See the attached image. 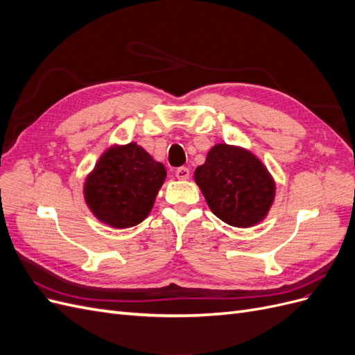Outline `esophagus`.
Here are the masks:
<instances>
[{"label": "esophagus", "instance_id": "obj_1", "mask_svg": "<svg viewBox=\"0 0 355 355\" xmlns=\"http://www.w3.org/2000/svg\"><path fill=\"white\" fill-rule=\"evenodd\" d=\"M175 175L179 180H187V179H189V168L188 167H179V168H176Z\"/></svg>", "mask_w": 355, "mask_h": 355}]
</instances>
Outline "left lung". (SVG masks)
Listing matches in <instances>:
<instances>
[{
    "instance_id": "1",
    "label": "left lung",
    "mask_w": 355,
    "mask_h": 355,
    "mask_svg": "<svg viewBox=\"0 0 355 355\" xmlns=\"http://www.w3.org/2000/svg\"><path fill=\"white\" fill-rule=\"evenodd\" d=\"M210 210L231 227L249 228L265 219L275 182L262 161L244 148L218 144L194 173Z\"/></svg>"
}]
</instances>
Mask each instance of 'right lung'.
<instances>
[{
	"mask_svg": "<svg viewBox=\"0 0 355 355\" xmlns=\"http://www.w3.org/2000/svg\"><path fill=\"white\" fill-rule=\"evenodd\" d=\"M166 175V167L136 142L112 146L85 179L84 198L101 222L112 228L135 227L153 210Z\"/></svg>",
	"mask_w": 355,
	"mask_h": 355,
	"instance_id": "right-lung-1",
	"label": "right lung"
}]
</instances>
